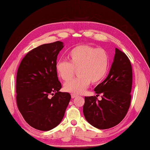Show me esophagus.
Here are the masks:
<instances>
[{"label":"esophagus","mask_w":150,"mask_h":150,"mask_svg":"<svg viewBox=\"0 0 150 150\" xmlns=\"http://www.w3.org/2000/svg\"><path fill=\"white\" fill-rule=\"evenodd\" d=\"M71 98H75L76 97H77V95H75V94L71 93Z\"/></svg>","instance_id":"esophagus-1"}]
</instances>
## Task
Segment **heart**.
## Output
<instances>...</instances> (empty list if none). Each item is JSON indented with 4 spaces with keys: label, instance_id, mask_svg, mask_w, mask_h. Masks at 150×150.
<instances>
[{
    "label": "heart",
    "instance_id": "1",
    "mask_svg": "<svg viewBox=\"0 0 150 150\" xmlns=\"http://www.w3.org/2000/svg\"><path fill=\"white\" fill-rule=\"evenodd\" d=\"M69 62L59 60L55 64V70L59 77L68 81L78 69L79 77L66 82L64 90L69 93L81 94L90 85L100 82L106 76L109 67V56L103 48H96L90 45L77 46L68 53Z\"/></svg>",
    "mask_w": 150,
    "mask_h": 150
}]
</instances>
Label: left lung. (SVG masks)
<instances>
[{"mask_svg":"<svg viewBox=\"0 0 150 150\" xmlns=\"http://www.w3.org/2000/svg\"><path fill=\"white\" fill-rule=\"evenodd\" d=\"M132 68L125 53L115 48V55L109 74L94 89L102 94L85 97L83 113L88 122L98 129H106L119 124L126 115L131 103ZM97 96V95H96Z\"/></svg>","mask_w":150,"mask_h":150,"instance_id":"8db88e82","label":"left lung"}]
</instances>
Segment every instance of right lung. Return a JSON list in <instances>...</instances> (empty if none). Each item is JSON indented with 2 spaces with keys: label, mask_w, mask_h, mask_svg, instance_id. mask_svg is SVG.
<instances>
[{
  "label": "right lung",
  "mask_w": 150,
  "mask_h": 150,
  "mask_svg": "<svg viewBox=\"0 0 150 150\" xmlns=\"http://www.w3.org/2000/svg\"><path fill=\"white\" fill-rule=\"evenodd\" d=\"M60 41L31 50L22 59L16 79L18 109L26 122L41 131H49L61 122L71 95L60 92L55 70ZM52 97H51L50 95Z\"/></svg>",
  "instance_id": "add662e5"
}]
</instances>
